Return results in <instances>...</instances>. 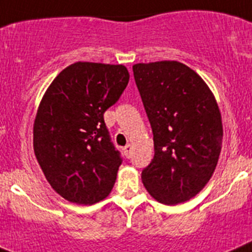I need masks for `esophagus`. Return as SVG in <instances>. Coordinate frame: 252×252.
Here are the masks:
<instances>
[{"mask_svg": "<svg viewBox=\"0 0 252 252\" xmlns=\"http://www.w3.org/2000/svg\"><path fill=\"white\" fill-rule=\"evenodd\" d=\"M123 151H124V154L126 156V158H130L131 151H133V146H131V144H126V146L123 148Z\"/></svg>", "mask_w": 252, "mask_h": 252, "instance_id": "1", "label": "esophagus"}]
</instances>
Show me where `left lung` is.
<instances>
[{
	"mask_svg": "<svg viewBox=\"0 0 252 252\" xmlns=\"http://www.w3.org/2000/svg\"><path fill=\"white\" fill-rule=\"evenodd\" d=\"M153 131L154 158L142 172L148 193L163 205L193 198L211 180L222 147V119L214 93L180 61L133 65Z\"/></svg>",
	"mask_w": 252,
	"mask_h": 252,
	"instance_id": "left-lung-1",
	"label": "left lung"
}]
</instances>
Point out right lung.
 <instances>
[{"label":"right lung","instance_id":"add662e5","mask_svg":"<svg viewBox=\"0 0 252 252\" xmlns=\"http://www.w3.org/2000/svg\"><path fill=\"white\" fill-rule=\"evenodd\" d=\"M124 65L78 61L50 84L33 122V152L56 193L76 205L109 196L122 164L104 112L126 89Z\"/></svg>","mask_w":252,"mask_h":252}]
</instances>
